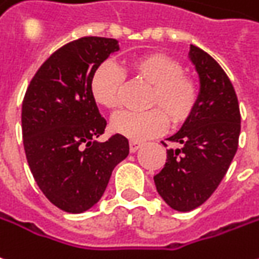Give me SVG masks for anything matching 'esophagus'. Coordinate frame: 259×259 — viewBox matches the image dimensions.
Segmentation results:
<instances>
[{
    "mask_svg": "<svg viewBox=\"0 0 259 259\" xmlns=\"http://www.w3.org/2000/svg\"><path fill=\"white\" fill-rule=\"evenodd\" d=\"M142 146H143V143L136 142V140H132V142H130V153H136V151L142 147Z\"/></svg>",
    "mask_w": 259,
    "mask_h": 259,
    "instance_id": "obj_1",
    "label": "esophagus"
}]
</instances>
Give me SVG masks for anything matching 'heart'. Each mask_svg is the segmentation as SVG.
I'll return each instance as SVG.
<instances>
[{"instance_id": "obj_1", "label": "heart", "mask_w": 259, "mask_h": 259, "mask_svg": "<svg viewBox=\"0 0 259 259\" xmlns=\"http://www.w3.org/2000/svg\"><path fill=\"white\" fill-rule=\"evenodd\" d=\"M126 70L137 81L151 85L146 112L124 111L112 119V130L132 140H144L161 135L168 124L185 122L198 102L196 81L182 73L178 60L160 52L140 54L126 61ZM124 78L122 71L111 63H104L94 71L91 92L95 102L106 109L122 105Z\"/></svg>"}]
</instances>
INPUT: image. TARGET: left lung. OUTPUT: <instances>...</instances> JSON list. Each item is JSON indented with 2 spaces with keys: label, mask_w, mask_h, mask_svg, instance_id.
<instances>
[{
  "label": "left lung",
  "mask_w": 259,
  "mask_h": 259,
  "mask_svg": "<svg viewBox=\"0 0 259 259\" xmlns=\"http://www.w3.org/2000/svg\"><path fill=\"white\" fill-rule=\"evenodd\" d=\"M189 60L199 77L198 102L181 129L167 140V162L154 177L157 192L171 209L189 211L205 203L230 167L238 147L241 116L233 84L223 68L191 45Z\"/></svg>",
  "instance_id": "left-lung-1"
}]
</instances>
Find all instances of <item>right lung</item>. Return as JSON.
Returning <instances> with one entry per match:
<instances>
[{"label": "right lung", "instance_id": "1", "mask_svg": "<svg viewBox=\"0 0 259 259\" xmlns=\"http://www.w3.org/2000/svg\"><path fill=\"white\" fill-rule=\"evenodd\" d=\"M119 41L87 36L54 52L37 70L22 104L25 154L45 196L67 213H82L102 198L112 171L129 154L122 135L98 142L106 127L92 97L94 71Z\"/></svg>", "mask_w": 259, "mask_h": 259}]
</instances>
